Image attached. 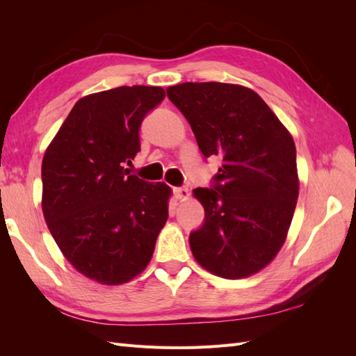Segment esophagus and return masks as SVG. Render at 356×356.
<instances>
[{"mask_svg": "<svg viewBox=\"0 0 356 356\" xmlns=\"http://www.w3.org/2000/svg\"><path fill=\"white\" fill-rule=\"evenodd\" d=\"M174 196L177 200H186V199H188L190 193L184 187H177V188H174Z\"/></svg>", "mask_w": 356, "mask_h": 356, "instance_id": "34e87169", "label": "esophagus"}]
</instances>
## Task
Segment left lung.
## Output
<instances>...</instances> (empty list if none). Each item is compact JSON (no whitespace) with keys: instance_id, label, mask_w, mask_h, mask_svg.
<instances>
[{"instance_id":"left-lung-1","label":"left lung","mask_w":356,"mask_h":356,"mask_svg":"<svg viewBox=\"0 0 356 356\" xmlns=\"http://www.w3.org/2000/svg\"><path fill=\"white\" fill-rule=\"evenodd\" d=\"M166 92L203 156L222 159L213 188L193 190L204 222L190 234L191 252L212 275L252 276L273 261L293 221L300 188L294 139L245 86L182 83Z\"/></svg>"}]
</instances>
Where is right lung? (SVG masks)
<instances>
[{
  "instance_id": "right-lung-1",
  "label": "right lung",
  "mask_w": 356,
  "mask_h": 356,
  "mask_svg": "<svg viewBox=\"0 0 356 356\" xmlns=\"http://www.w3.org/2000/svg\"><path fill=\"white\" fill-rule=\"evenodd\" d=\"M157 86L83 96L49 144L41 208L63 257L102 285L143 273L168 220L172 188L131 175L145 114L165 99Z\"/></svg>"
}]
</instances>
